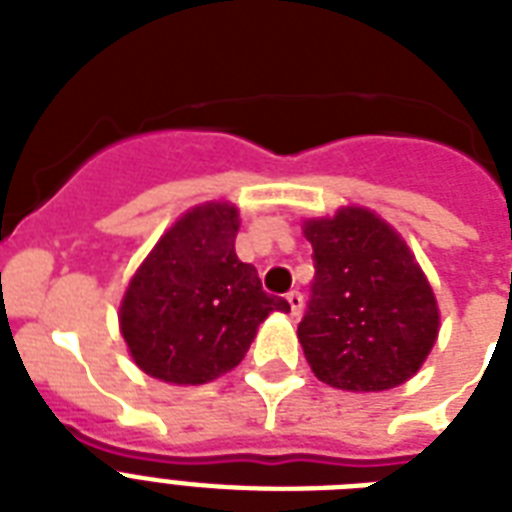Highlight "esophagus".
<instances>
[{
	"label": "esophagus",
	"instance_id": "obj_1",
	"mask_svg": "<svg viewBox=\"0 0 512 512\" xmlns=\"http://www.w3.org/2000/svg\"><path fill=\"white\" fill-rule=\"evenodd\" d=\"M287 303H289V308H292V316H300V313H303L305 300H303V295H300V292H289Z\"/></svg>",
	"mask_w": 512,
	"mask_h": 512
}]
</instances>
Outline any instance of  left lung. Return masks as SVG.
Here are the masks:
<instances>
[{
  "mask_svg": "<svg viewBox=\"0 0 512 512\" xmlns=\"http://www.w3.org/2000/svg\"><path fill=\"white\" fill-rule=\"evenodd\" d=\"M303 233L316 279L297 340L313 374L350 393L412 380L436 345L441 311L404 236L358 204L305 217Z\"/></svg>",
  "mask_w": 512,
  "mask_h": 512,
  "instance_id": "obj_1",
  "label": "left lung"
}]
</instances>
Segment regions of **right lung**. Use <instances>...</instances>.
Returning <instances> with one entry per match:
<instances>
[{"mask_svg":"<svg viewBox=\"0 0 512 512\" xmlns=\"http://www.w3.org/2000/svg\"><path fill=\"white\" fill-rule=\"evenodd\" d=\"M241 217L231 201H204L177 217L132 273L119 303L132 361L170 385H204L241 364L273 311L255 265L236 255Z\"/></svg>","mask_w":512,"mask_h":512,"instance_id":"1","label":"right lung"}]
</instances>
